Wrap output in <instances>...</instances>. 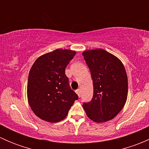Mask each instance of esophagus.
<instances>
[{"mask_svg":"<svg viewBox=\"0 0 149 149\" xmlns=\"http://www.w3.org/2000/svg\"><path fill=\"white\" fill-rule=\"evenodd\" d=\"M76 94L79 95V97H80V96H81V89H80V88H79V89L76 90Z\"/></svg>","mask_w":149,"mask_h":149,"instance_id":"esophagus-1","label":"esophagus"}]
</instances>
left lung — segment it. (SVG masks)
I'll return each mask as SVG.
<instances>
[{
    "label": "left lung",
    "instance_id": "left-lung-1",
    "mask_svg": "<svg viewBox=\"0 0 149 149\" xmlns=\"http://www.w3.org/2000/svg\"><path fill=\"white\" fill-rule=\"evenodd\" d=\"M91 72L94 95L83 107L89 119L104 123L113 119L123 109L127 97V76L123 63L102 49L82 53Z\"/></svg>",
    "mask_w": 149,
    "mask_h": 149
}]
</instances>
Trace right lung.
Listing matches in <instances>:
<instances>
[{
    "instance_id": "1",
    "label": "right lung",
    "mask_w": 149,
    "mask_h": 149,
    "mask_svg": "<svg viewBox=\"0 0 149 149\" xmlns=\"http://www.w3.org/2000/svg\"><path fill=\"white\" fill-rule=\"evenodd\" d=\"M76 51L57 49L39 57L30 69L28 102L40 119L58 123L65 118L77 94L70 88L65 73Z\"/></svg>"
}]
</instances>
